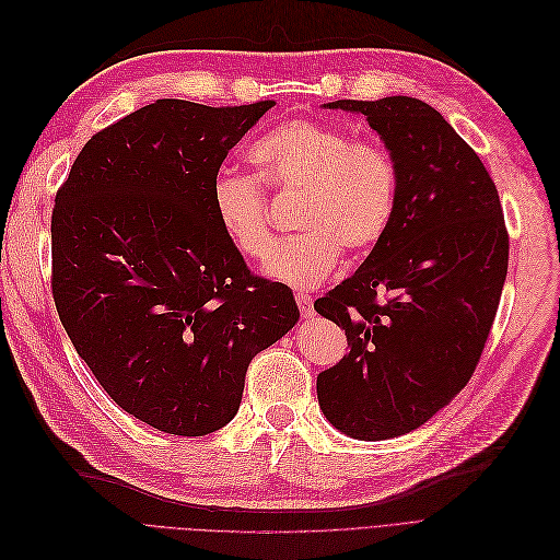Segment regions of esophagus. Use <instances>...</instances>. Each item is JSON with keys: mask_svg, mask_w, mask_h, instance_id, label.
Listing matches in <instances>:
<instances>
[{"mask_svg": "<svg viewBox=\"0 0 560 560\" xmlns=\"http://www.w3.org/2000/svg\"><path fill=\"white\" fill-rule=\"evenodd\" d=\"M296 303H299V307H301L303 318H312V316H314V301H312V296H307V294H296Z\"/></svg>", "mask_w": 560, "mask_h": 560, "instance_id": "34e87169", "label": "esophagus"}]
</instances>
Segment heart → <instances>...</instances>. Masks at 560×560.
<instances>
[{"instance_id":"b5f03b06","label":"heart","mask_w":560,"mask_h":560,"mask_svg":"<svg viewBox=\"0 0 560 560\" xmlns=\"http://www.w3.org/2000/svg\"><path fill=\"white\" fill-rule=\"evenodd\" d=\"M255 175L221 171L211 182V211L228 242L250 259L266 253L264 273L289 287L324 282L346 253H366L389 232L401 196L392 152L371 139L305 118L271 127L248 148ZM266 188L301 192V235L271 252Z\"/></svg>"}]
</instances>
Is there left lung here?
<instances>
[{
  "label": "left lung",
  "instance_id": "1",
  "mask_svg": "<svg viewBox=\"0 0 560 560\" xmlns=\"http://www.w3.org/2000/svg\"><path fill=\"white\" fill-rule=\"evenodd\" d=\"M364 114L401 173L396 219L314 310L351 351L316 378L318 406L355 440L406 435L474 376L509 271V230L478 154L431 104L337 100Z\"/></svg>",
  "mask_w": 560,
  "mask_h": 560
}]
</instances>
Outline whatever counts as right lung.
Listing matches in <instances>:
<instances>
[{
    "mask_svg": "<svg viewBox=\"0 0 560 560\" xmlns=\"http://www.w3.org/2000/svg\"><path fill=\"white\" fill-rule=\"evenodd\" d=\"M273 100L154 104L82 148L51 209V296L74 351L129 415L182 438L242 404L250 360L299 322L211 211L228 152Z\"/></svg>",
    "mask_w": 560,
    "mask_h": 560,
    "instance_id": "1",
    "label": "right lung"
}]
</instances>
